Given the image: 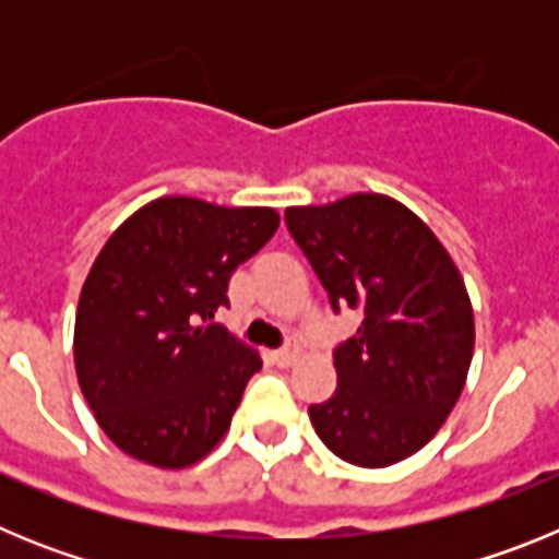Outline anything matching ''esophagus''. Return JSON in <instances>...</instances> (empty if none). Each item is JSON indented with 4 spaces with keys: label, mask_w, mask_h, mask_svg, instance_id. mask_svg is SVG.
<instances>
[{
    "label": "esophagus",
    "mask_w": 559,
    "mask_h": 559,
    "mask_svg": "<svg viewBox=\"0 0 559 559\" xmlns=\"http://www.w3.org/2000/svg\"><path fill=\"white\" fill-rule=\"evenodd\" d=\"M299 358H302L299 347H285V349H280V353H274V360L280 364V367H294Z\"/></svg>",
    "instance_id": "esophagus-1"
}]
</instances>
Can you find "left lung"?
I'll list each match as a JSON object with an SVG mask.
<instances>
[{"instance_id":"8db88e82","label":"left lung","mask_w":559,"mask_h":559,"mask_svg":"<svg viewBox=\"0 0 559 559\" xmlns=\"http://www.w3.org/2000/svg\"><path fill=\"white\" fill-rule=\"evenodd\" d=\"M285 224L333 308L360 313L335 349V394L310 406L324 445L358 467L426 448L456 406L476 322L453 257L419 215L383 192L288 206Z\"/></svg>"}]
</instances>
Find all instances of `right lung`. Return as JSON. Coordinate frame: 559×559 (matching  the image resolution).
I'll list each match as a JSON object with an SVG mask.
<instances>
[{
    "mask_svg": "<svg viewBox=\"0 0 559 559\" xmlns=\"http://www.w3.org/2000/svg\"><path fill=\"white\" fill-rule=\"evenodd\" d=\"M276 226L271 206L165 195L111 231L81 288L72 349L83 397L122 453L181 471L229 431L263 360L206 319Z\"/></svg>",
    "mask_w": 559,
    "mask_h": 559,
    "instance_id": "add662e5",
    "label": "right lung"
}]
</instances>
